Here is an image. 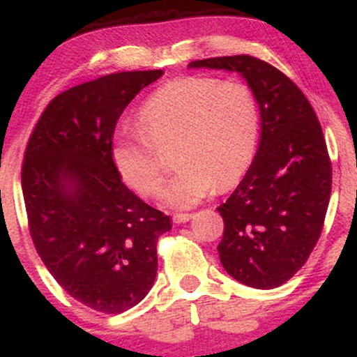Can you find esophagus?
I'll return each instance as SVG.
<instances>
[{"label": "esophagus", "mask_w": 357, "mask_h": 357, "mask_svg": "<svg viewBox=\"0 0 357 357\" xmlns=\"http://www.w3.org/2000/svg\"><path fill=\"white\" fill-rule=\"evenodd\" d=\"M192 218L191 213H174L173 215V221L174 223H186V221H190Z\"/></svg>", "instance_id": "34e87169"}]
</instances>
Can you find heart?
Returning <instances> with one entry per match:
<instances>
[{"label":"heart","mask_w":357,"mask_h":357,"mask_svg":"<svg viewBox=\"0 0 357 357\" xmlns=\"http://www.w3.org/2000/svg\"><path fill=\"white\" fill-rule=\"evenodd\" d=\"M138 129L116 134L110 155L119 174L139 195L153 198L165 183L158 151L174 147L176 174L162 192L174 208H191L215 188L241 179L255 155L260 116L241 82L188 75L161 85L137 112ZM156 149L154 150L153 147Z\"/></svg>","instance_id":"heart-1"}]
</instances>
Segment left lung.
<instances>
[{
	"instance_id": "left-lung-1",
	"label": "left lung",
	"mask_w": 357,
	"mask_h": 357,
	"mask_svg": "<svg viewBox=\"0 0 357 357\" xmlns=\"http://www.w3.org/2000/svg\"><path fill=\"white\" fill-rule=\"evenodd\" d=\"M190 68L236 72L261 119L257 154L218 211L220 261L253 289H275L296 275L321 236L333 166L312 105L285 73L250 55L195 60Z\"/></svg>"
}]
</instances>
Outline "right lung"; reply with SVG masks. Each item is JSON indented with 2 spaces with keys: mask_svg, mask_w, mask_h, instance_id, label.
<instances>
[{
  "mask_svg": "<svg viewBox=\"0 0 357 357\" xmlns=\"http://www.w3.org/2000/svg\"><path fill=\"white\" fill-rule=\"evenodd\" d=\"M162 70L119 72L59 93L24 151L28 227L45 267L68 296L121 314L147 296L158 272L165 213L122 183L110 155L119 117Z\"/></svg>",
  "mask_w": 357,
  "mask_h": 357,
  "instance_id": "add662e5",
  "label": "right lung"
}]
</instances>
